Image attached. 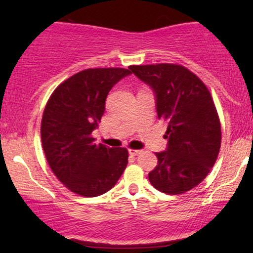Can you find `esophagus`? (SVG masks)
I'll return each mask as SVG.
<instances>
[{"label": "esophagus", "mask_w": 253, "mask_h": 253, "mask_svg": "<svg viewBox=\"0 0 253 253\" xmlns=\"http://www.w3.org/2000/svg\"><path fill=\"white\" fill-rule=\"evenodd\" d=\"M128 152H129L130 156H139L141 152H143V151H141V150H133V149H129Z\"/></svg>", "instance_id": "1"}]
</instances>
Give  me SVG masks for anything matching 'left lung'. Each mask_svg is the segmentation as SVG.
<instances>
[{
  "label": "left lung",
  "instance_id": "left-lung-1",
  "mask_svg": "<svg viewBox=\"0 0 253 253\" xmlns=\"http://www.w3.org/2000/svg\"><path fill=\"white\" fill-rule=\"evenodd\" d=\"M129 70L155 92L158 119L167 124L168 147L157 152L151 184L169 195L199 185L214 167L221 145V126L205 83L177 64L132 65Z\"/></svg>",
  "mask_w": 253,
  "mask_h": 253
}]
</instances>
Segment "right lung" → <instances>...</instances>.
<instances>
[{
    "instance_id": "1",
    "label": "right lung",
    "mask_w": 253,
    "mask_h": 253,
    "mask_svg": "<svg viewBox=\"0 0 253 253\" xmlns=\"http://www.w3.org/2000/svg\"><path fill=\"white\" fill-rule=\"evenodd\" d=\"M132 74L127 69H86L57 86L46 103L42 144L57 178L72 193L102 195L117 184L128 163L125 147L95 144L91 136L110 89Z\"/></svg>"
}]
</instances>
